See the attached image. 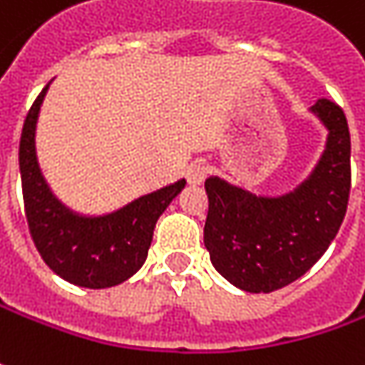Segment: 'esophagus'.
Returning <instances> with one entry per match:
<instances>
[{
	"mask_svg": "<svg viewBox=\"0 0 365 365\" xmlns=\"http://www.w3.org/2000/svg\"><path fill=\"white\" fill-rule=\"evenodd\" d=\"M206 175H208V169H206L204 163H192V165L185 169V180H187L190 185H200V183H204Z\"/></svg>",
	"mask_w": 365,
	"mask_h": 365,
	"instance_id": "obj_1",
	"label": "esophagus"
}]
</instances>
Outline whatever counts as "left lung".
I'll use <instances>...</instances> for the list:
<instances>
[{
	"instance_id": "1",
	"label": "left lung",
	"mask_w": 365,
	"mask_h": 365,
	"mask_svg": "<svg viewBox=\"0 0 365 365\" xmlns=\"http://www.w3.org/2000/svg\"><path fill=\"white\" fill-rule=\"evenodd\" d=\"M309 112L325 126V151L294 190L263 196L218 175L204 183V245L216 272L245 292H274L304 276L329 249L347 210V118L331 100H317Z\"/></svg>"
}]
</instances>
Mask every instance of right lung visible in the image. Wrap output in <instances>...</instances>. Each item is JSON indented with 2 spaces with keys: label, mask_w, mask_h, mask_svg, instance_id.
Wrapping results in <instances>:
<instances>
[{
  "label": "right lung",
  "mask_w": 365,
  "mask_h": 365,
  "mask_svg": "<svg viewBox=\"0 0 365 365\" xmlns=\"http://www.w3.org/2000/svg\"><path fill=\"white\" fill-rule=\"evenodd\" d=\"M46 91L48 86L32 103L20 138V175L30 235L44 263L69 284L93 290L118 286L143 267L155 225L185 187V180L145 194L114 212L71 210L53 194L36 157V122Z\"/></svg>",
  "instance_id": "right-lung-1"
}]
</instances>
